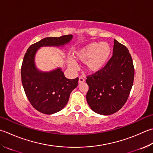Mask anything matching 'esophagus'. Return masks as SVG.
<instances>
[{
	"instance_id": "1",
	"label": "esophagus",
	"mask_w": 153,
	"mask_h": 153,
	"mask_svg": "<svg viewBox=\"0 0 153 153\" xmlns=\"http://www.w3.org/2000/svg\"><path fill=\"white\" fill-rule=\"evenodd\" d=\"M85 82V79L83 78L82 77H79V81H78V83H82Z\"/></svg>"
}]
</instances>
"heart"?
<instances>
[{
  "mask_svg": "<svg viewBox=\"0 0 153 153\" xmlns=\"http://www.w3.org/2000/svg\"><path fill=\"white\" fill-rule=\"evenodd\" d=\"M112 48L106 42H91L77 50L74 53L77 60L85 62V68L89 72L96 73L102 70L109 61ZM75 62H70L71 67L75 66Z\"/></svg>",
  "mask_w": 153,
  "mask_h": 153,
  "instance_id": "1",
  "label": "heart"
}]
</instances>
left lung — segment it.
<instances>
[{
  "label": "left lung",
  "instance_id": "1",
  "mask_svg": "<svg viewBox=\"0 0 153 153\" xmlns=\"http://www.w3.org/2000/svg\"><path fill=\"white\" fill-rule=\"evenodd\" d=\"M134 69L124 45L114 40L113 56L102 70L87 76L86 100L94 112L103 115L118 111L126 103L132 88Z\"/></svg>",
  "mask_w": 153,
  "mask_h": 153
}]
</instances>
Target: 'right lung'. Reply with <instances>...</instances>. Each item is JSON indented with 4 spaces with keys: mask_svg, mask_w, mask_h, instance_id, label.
I'll return each instance as SVG.
<instances>
[{
    "mask_svg": "<svg viewBox=\"0 0 153 153\" xmlns=\"http://www.w3.org/2000/svg\"><path fill=\"white\" fill-rule=\"evenodd\" d=\"M72 38L71 34L45 38L32 44L24 57L21 67L24 90L33 107L44 114H53L66 105L79 79L66 78L60 68L48 72L38 70L34 62L36 53L40 47L64 46Z\"/></svg>",
    "mask_w": 153,
    "mask_h": 153,
    "instance_id": "1",
    "label": "right lung"
}]
</instances>
